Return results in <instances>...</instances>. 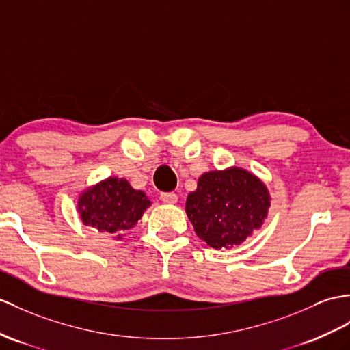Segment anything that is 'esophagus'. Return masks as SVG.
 Here are the masks:
<instances>
[{"label":"esophagus","mask_w":350,"mask_h":350,"mask_svg":"<svg viewBox=\"0 0 350 350\" xmlns=\"http://www.w3.org/2000/svg\"><path fill=\"white\" fill-rule=\"evenodd\" d=\"M160 199L163 200L165 203H170V204H172V203H176V202H178V196H176L175 193H172V191H170V193H161V194H160Z\"/></svg>","instance_id":"1"}]
</instances>
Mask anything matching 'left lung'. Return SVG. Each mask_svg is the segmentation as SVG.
<instances>
[{
	"label": "left lung",
	"mask_w": 350,
	"mask_h": 350,
	"mask_svg": "<svg viewBox=\"0 0 350 350\" xmlns=\"http://www.w3.org/2000/svg\"><path fill=\"white\" fill-rule=\"evenodd\" d=\"M269 208L266 185L239 167L203 174L185 203L196 234L215 250L242 243L261 227Z\"/></svg>",
	"instance_id": "obj_1"
}]
</instances>
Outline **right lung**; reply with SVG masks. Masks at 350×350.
<instances>
[{
  "instance_id": "add662e5",
  "label": "right lung",
  "mask_w": 350,
  "mask_h": 350,
  "mask_svg": "<svg viewBox=\"0 0 350 350\" xmlns=\"http://www.w3.org/2000/svg\"><path fill=\"white\" fill-rule=\"evenodd\" d=\"M150 204L146 193L133 190L123 178H108L80 196L79 212L86 226L120 239L124 230L138 223Z\"/></svg>"
}]
</instances>
